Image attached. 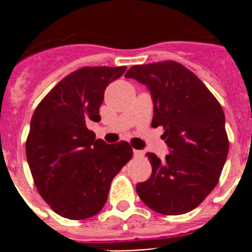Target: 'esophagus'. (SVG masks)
Instances as JSON below:
<instances>
[{"label": "esophagus", "mask_w": 252, "mask_h": 252, "mask_svg": "<svg viewBox=\"0 0 252 252\" xmlns=\"http://www.w3.org/2000/svg\"><path fill=\"white\" fill-rule=\"evenodd\" d=\"M133 157H135V158H142V157H144V151H142V150H133Z\"/></svg>", "instance_id": "obj_1"}]
</instances>
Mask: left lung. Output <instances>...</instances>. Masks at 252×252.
Masks as SVG:
<instances>
[{"mask_svg":"<svg viewBox=\"0 0 252 252\" xmlns=\"http://www.w3.org/2000/svg\"><path fill=\"white\" fill-rule=\"evenodd\" d=\"M150 91L151 126H162L169 154L148 153L151 175L136 192L149 208L161 215H183L198 207L217 186L228 154L224 113L203 82L182 64L133 65L125 74Z\"/></svg>","mask_w":252,"mask_h":252,"instance_id":"8db88e82","label":"left lung"}]
</instances>
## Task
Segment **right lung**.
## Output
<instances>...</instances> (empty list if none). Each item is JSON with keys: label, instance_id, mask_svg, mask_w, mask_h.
Returning a JSON list of instances; mask_svg holds the SVG:
<instances>
[{"label": "right lung", "instance_id": "right-lung-1", "mask_svg": "<svg viewBox=\"0 0 252 252\" xmlns=\"http://www.w3.org/2000/svg\"><path fill=\"white\" fill-rule=\"evenodd\" d=\"M126 66H84L63 78L36 107L26 140L35 186L55 213L86 220L103 208L113 178L132 158L126 141L106 144L88 130L101 121L106 87Z\"/></svg>", "mask_w": 252, "mask_h": 252}]
</instances>
